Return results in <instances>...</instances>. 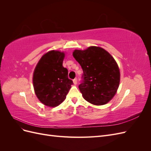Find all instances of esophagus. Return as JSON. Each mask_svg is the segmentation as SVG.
<instances>
[{
	"label": "esophagus",
	"instance_id": "esophagus-1",
	"mask_svg": "<svg viewBox=\"0 0 151 151\" xmlns=\"http://www.w3.org/2000/svg\"><path fill=\"white\" fill-rule=\"evenodd\" d=\"M73 83H74V84L75 85L77 84V80L76 78H75L74 80H73Z\"/></svg>",
	"mask_w": 151,
	"mask_h": 151
}]
</instances>
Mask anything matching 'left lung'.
<instances>
[{
	"mask_svg": "<svg viewBox=\"0 0 151 151\" xmlns=\"http://www.w3.org/2000/svg\"><path fill=\"white\" fill-rule=\"evenodd\" d=\"M73 56L83 70V79L79 86L83 98L95 105L106 104L116 94L120 84V70L115 59L98 47L75 50Z\"/></svg>",
	"mask_w": 151,
	"mask_h": 151,
	"instance_id": "1",
	"label": "left lung"
}]
</instances>
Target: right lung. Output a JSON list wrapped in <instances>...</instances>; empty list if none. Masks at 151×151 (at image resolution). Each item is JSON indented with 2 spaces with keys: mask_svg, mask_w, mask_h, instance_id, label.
Returning a JSON list of instances; mask_svg holds the SVG:
<instances>
[{
  "mask_svg": "<svg viewBox=\"0 0 151 151\" xmlns=\"http://www.w3.org/2000/svg\"><path fill=\"white\" fill-rule=\"evenodd\" d=\"M65 53L52 50L45 53L36 65L33 83L36 96L43 104L57 106L66 98L73 82L62 65Z\"/></svg>",
  "mask_w": 151,
  "mask_h": 151,
  "instance_id": "add662e5",
  "label": "right lung"
}]
</instances>
